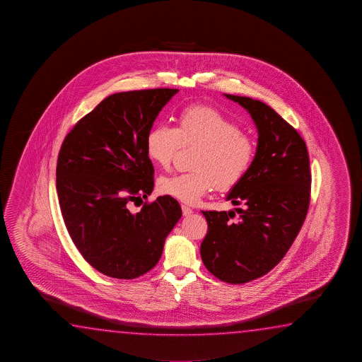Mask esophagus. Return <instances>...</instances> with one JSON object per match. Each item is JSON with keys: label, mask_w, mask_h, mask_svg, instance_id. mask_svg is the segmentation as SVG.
Returning <instances> with one entry per match:
<instances>
[{"label": "esophagus", "mask_w": 362, "mask_h": 362, "mask_svg": "<svg viewBox=\"0 0 362 362\" xmlns=\"http://www.w3.org/2000/svg\"><path fill=\"white\" fill-rule=\"evenodd\" d=\"M181 209H182V214H184L185 216H189V215H191L192 213H194V211H192V209L189 208V206H186V205H182Z\"/></svg>", "instance_id": "esophagus-1"}]
</instances>
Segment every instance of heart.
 Returning a JSON list of instances; mask_svg holds the SVG:
<instances>
[{
    "label": "heart",
    "instance_id": "b5f03b06",
    "mask_svg": "<svg viewBox=\"0 0 362 362\" xmlns=\"http://www.w3.org/2000/svg\"><path fill=\"white\" fill-rule=\"evenodd\" d=\"M199 144L194 171L165 176L158 182L163 195L186 204H195L218 186L229 190L250 170L255 143L240 132L238 124L218 109L189 105L178 111L176 127L156 125L148 132L146 151L149 160L162 168L171 165L180 144Z\"/></svg>",
    "mask_w": 362,
    "mask_h": 362
}]
</instances>
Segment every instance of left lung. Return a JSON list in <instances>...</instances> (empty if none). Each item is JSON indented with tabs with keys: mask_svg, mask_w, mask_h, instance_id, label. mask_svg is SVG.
<instances>
[{
	"mask_svg": "<svg viewBox=\"0 0 362 362\" xmlns=\"http://www.w3.org/2000/svg\"><path fill=\"white\" fill-rule=\"evenodd\" d=\"M226 98L250 112L257 149L245 177L228 194L235 211H202L208 233L200 255L221 281L245 284L272 270L293 245L307 216L312 175L305 141L274 109L251 98Z\"/></svg>",
	"mask_w": 362,
	"mask_h": 362,
	"instance_id": "obj_1",
	"label": "left lung"
}]
</instances>
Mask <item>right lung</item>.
<instances>
[{
	"label": "right lung",
	"instance_id": "obj_1",
	"mask_svg": "<svg viewBox=\"0 0 362 362\" xmlns=\"http://www.w3.org/2000/svg\"><path fill=\"white\" fill-rule=\"evenodd\" d=\"M177 88L110 95L82 117L62 144L57 192L63 221L81 255L101 274L135 279L160 261L165 237L182 210L173 197L130 202L153 190L146 138Z\"/></svg>",
	"mask_w": 362,
	"mask_h": 362
}]
</instances>
